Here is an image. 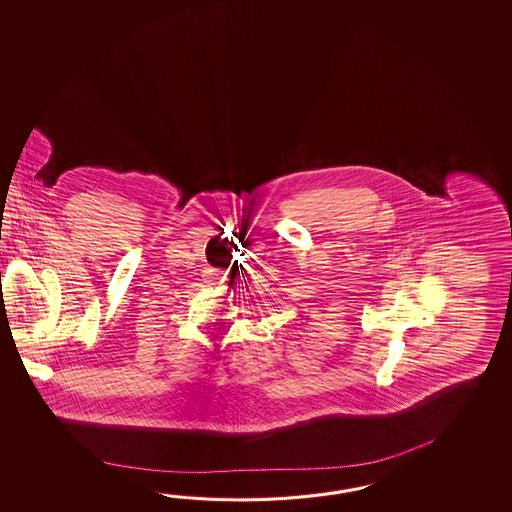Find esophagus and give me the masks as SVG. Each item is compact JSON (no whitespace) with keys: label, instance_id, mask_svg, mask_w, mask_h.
<instances>
[{"label":"esophagus","instance_id":"esophagus-1","mask_svg":"<svg viewBox=\"0 0 512 512\" xmlns=\"http://www.w3.org/2000/svg\"><path fill=\"white\" fill-rule=\"evenodd\" d=\"M210 274H212V280H214V282H223V280H221V274H219L218 271H212ZM214 285H216V283H214Z\"/></svg>","mask_w":512,"mask_h":512}]
</instances>
